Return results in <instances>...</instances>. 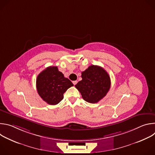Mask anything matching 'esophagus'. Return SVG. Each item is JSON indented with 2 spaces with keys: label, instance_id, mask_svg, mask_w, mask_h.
Wrapping results in <instances>:
<instances>
[{
  "label": "esophagus",
  "instance_id": "1",
  "mask_svg": "<svg viewBox=\"0 0 155 155\" xmlns=\"http://www.w3.org/2000/svg\"><path fill=\"white\" fill-rule=\"evenodd\" d=\"M77 83V80H75V81H73V84H74V85H75Z\"/></svg>",
  "mask_w": 155,
  "mask_h": 155
}]
</instances>
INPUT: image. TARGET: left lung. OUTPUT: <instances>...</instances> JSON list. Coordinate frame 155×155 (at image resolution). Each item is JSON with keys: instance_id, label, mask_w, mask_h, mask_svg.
Segmentation results:
<instances>
[{"instance_id": "1", "label": "left lung", "mask_w": 155, "mask_h": 155, "mask_svg": "<svg viewBox=\"0 0 155 155\" xmlns=\"http://www.w3.org/2000/svg\"><path fill=\"white\" fill-rule=\"evenodd\" d=\"M82 80L75 84L83 99L89 103L98 102L110 90V78L101 67L92 65L81 72Z\"/></svg>"}]
</instances>
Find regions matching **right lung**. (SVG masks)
Here are the masks:
<instances>
[{
	"label": "right lung",
	"mask_w": 155,
	"mask_h": 155,
	"mask_svg": "<svg viewBox=\"0 0 155 155\" xmlns=\"http://www.w3.org/2000/svg\"><path fill=\"white\" fill-rule=\"evenodd\" d=\"M74 84L65 78L56 66H50L37 76L36 87L41 98L50 105H56L64 97V93Z\"/></svg>",
	"instance_id": "right-lung-1"
}]
</instances>
